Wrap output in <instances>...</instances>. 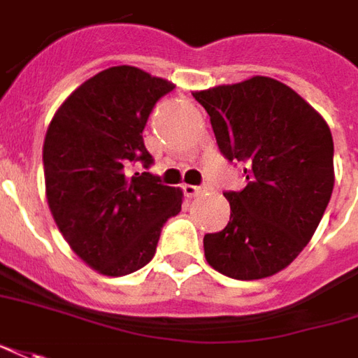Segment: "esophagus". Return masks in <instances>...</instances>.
<instances>
[{
    "instance_id": "obj_1",
    "label": "esophagus",
    "mask_w": 358,
    "mask_h": 358,
    "mask_svg": "<svg viewBox=\"0 0 358 358\" xmlns=\"http://www.w3.org/2000/svg\"><path fill=\"white\" fill-rule=\"evenodd\" d=\"M206 187H196V185H183V193L185 196L193 199V196H199V194L204 193Z\"/></svg>"
}]
</instances>
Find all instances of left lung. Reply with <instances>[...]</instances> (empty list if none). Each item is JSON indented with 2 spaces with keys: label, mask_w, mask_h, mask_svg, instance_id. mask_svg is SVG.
I'll return each mask as SVG.
<instances>
[{
  "label": "left lung",
  "mask_w": 358,
  "mask_h": 358,
  "mask_svg": "<svg viewBox=\"0 0 358 358\" xmlns=\"http://www.w3.org/2000/svg\"><path fill=\"white\" fill-rule=\"evenodd\" d=\"M216 144L245 164L248 185L226 191L230 222L204 236L212 268L257 280L290 265L312 240L334 191V138L315 108L273 78L196 91Z\"/></svg>",
  "instance_id": "obj_1"
}]
</instances>
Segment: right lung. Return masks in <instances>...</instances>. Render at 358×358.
<instances>
[{"label":"right lung","instance_id":"right-lung-1","mask_svg":"<svg viewBox=\"0 0 358 358\" xmlns=\"http://www.w3.org/2000/svg\"><path fill=\"white\" fill-rule=\"evenodd\" d=\"M175 85L132 66L81 83L62 103L43 148L46 199L70 248L107 277L130 275L154 257L159 234L181 212L183 193L150 173L144 127ZM132 163L146 172L128 176Z\"/></svg>","mask_w":358,"mask_h":358}]
</instances>
